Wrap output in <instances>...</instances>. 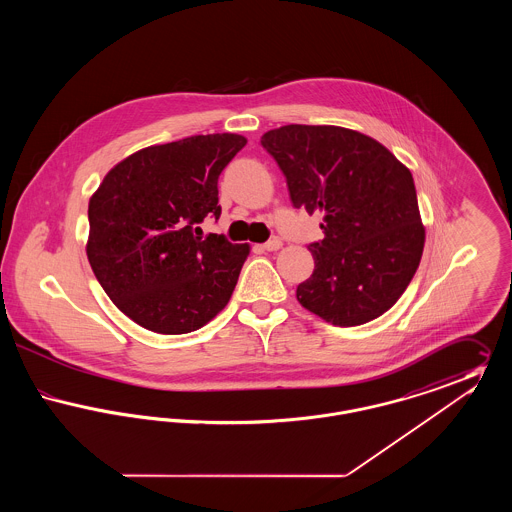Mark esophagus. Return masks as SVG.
Wrapping results in <instances>:
<instances>
[{
    "instance_id": "obj_1",
    "label": "esophagus",
    "mask_w": 512,
    "mask_h": 512,
    "mask_svg": "<svg viewBox=\"0 0 512 512\" xmlns=\"http://www.w3.org/2000/svg\"><path fill=\"white\" fill-rule=\"evenodd\" d=\"M280 247H282V242L276 240V238H274V240H268L267 244H263L265 251H278Z\"/></svg>"
}]
</instances>
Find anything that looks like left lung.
Listing matches in <instances>:
<instances>
[{"label": "left lung", "instance_id": "left-lung-1", "mask_svg": "<svg viewBox=\"0 0 512 512\" xmlns=\"http://www.w3.org/2000/svg\"><path fill=\"white\" fill-rule=\"evenodd\" d=\"M295 209L320 213L324 238L297 301L334 326L384 315L407 290L424 249L413 174L390 149L341 126L288 124L261 138Z\"/></svg>", "mask_w": 512, "mask_h": 512}]
</instances>
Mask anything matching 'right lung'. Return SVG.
I'll use <instances>...</instances> for the list:
<instances>
[{"instance_id":"right-lung-1","label":"right lung","mask_w":512,"mask_h":512,"mask_svg":"<svg viewBox=\"0 0 512 512\" xmlns=\"http://www.w3.org/2000/svg\"><path fill=\"white\" fill-rule=\"evenodd\" d=\"M247 144L238 134L192 136L132 153L88 205V261L109 299L157 334H188L230 301L249 245L201 236L220 217L219 176Z\"/></svg>"}]
</instances>
